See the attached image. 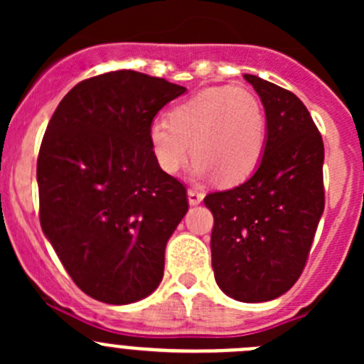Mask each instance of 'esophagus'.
<instances>
[{
  "instance_id": "1",
  "label": "esophagus",
  "mask_w": 364,
  "mask_h": 364,
  "mask_svg": "<svg viewBox=\"0 0 364 364\" xmlns=\"http://www.w3.org/2000/svg\"><path fill=\"white\" fill-rule=\"evenodd\" d=\"M200 200H203V193H200L199 190H196V188H190L188 190V203H190V205L200 204Z\"/></svg>"
}]
</instances>
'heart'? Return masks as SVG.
Here are the masks:
<instances>
[{
    "label": "heart",
    "mask_w": 364,
    "mask_h": 364,
    "mask_svg": "<svg viewBox=\"0 0 364 364\" xmlns=\"http://www.w3.org/2000/svg\"><path fill=\"white\" fill-rule=\"evenodd\" d=\"M267 137V117L259 97L247 87L216 86L176 105L168 121H153L149 146L167 174L196 156L197 178L216 176L222 185L245 181L259 165Z\"/></svg>",
    "instance_id": "b5f03b06"
}]
</instances>
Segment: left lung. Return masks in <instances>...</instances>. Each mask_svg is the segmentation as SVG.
Listing matches in <instances>:
<instances>
[{
	"instance_id": "1",
	"label": "left lung",
	"mask_w": 364,
	"mask_h": 364,
	"mask_svg": "<svg viewBox=\"0 0 364 364\" xmlns=\"http://www.w3.org/2000/svg\"><path fill=\"white\" fill-rule=\"evenodd\" d=\"M267 117L264 156L236 188L205 196L211 262L227 296L262 303L285 294L306 266L324 211V142L303 102L289 90L245 75Z\"/></svg>"
}]
</instances>
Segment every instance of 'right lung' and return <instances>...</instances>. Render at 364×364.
<instances>
[{"label": "right lung", "mask_w": 364, "mask_h": 364, "mask_svg": "<svg viewBox=\"0 0 364 364\" xmlns=\"http://www.w3.org/2000/svg\"><path fill=\"white\" fill-rule=\"evenodd\" d=\"M186 87L134 70L82 80L47 124L36 161L40 225L77 287L128 304L164 277L186 188L149 146L156 112Z\"/></svg>", "instance_id": "add662e5"}]
</instances>
